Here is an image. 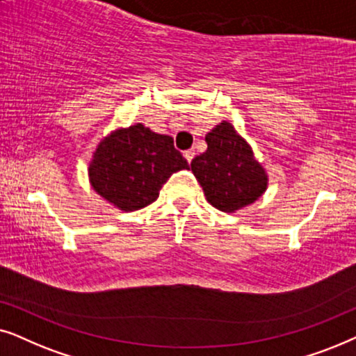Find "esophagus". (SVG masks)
<instances>
[{
    "instance_id": "obj_1",
    "label": "esophagus",
    "mask_w": 356,
    "mask_h": 356,
    "mask_svg": "<svg viewBox=\"0 0 356 356\" xmlns=\"http://www.w3.org/2000/svg\"><path fill=\"white\" fill-rule=\"evenodd\" d=\"M193 156H195V151L193 149H187V151H184V158H186L188 163H191V161L193 159Z\"/></svg>"
}]
</instances>
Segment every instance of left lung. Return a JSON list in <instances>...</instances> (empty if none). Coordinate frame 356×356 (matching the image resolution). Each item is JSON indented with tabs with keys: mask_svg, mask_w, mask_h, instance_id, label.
<instances>
[{
	"mask_svg": "<svg viewBox=\"0 0 356 356\" xmlns=\"http://www.w3.org/2000/svg\"><path fill=\"white\" fill-rule=\"evenodd\" d=\"M205 141L207 151L192 159L191 168L207 200L227 213L257 200L267 187V175L234 127L222 122L205 136Z\"/></svg>",
	"mask_w": 356,
	"mask_h": 356,
	"instance_id": "1",
	"label": "left lung"
}]
</instances>
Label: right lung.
<instances>
[{
	"instance_id": "right-lung-1",
	"label": "right lung",
	"mask_w": 356,
	"mask_h": 356,
	"mask_svg": "<svg viewBox=\"0 0 356 356\" xmlns=\"http://www.w3.org/2000/svg\"><path fill=\"white\" fill-rule=\"evenodd\" d=\"M188 169L170 136L158 135L141 123L113 131L94 153L89 177L99 195L125 211L153 203L174 172Z\"/></svg>"
}]
</instances>
